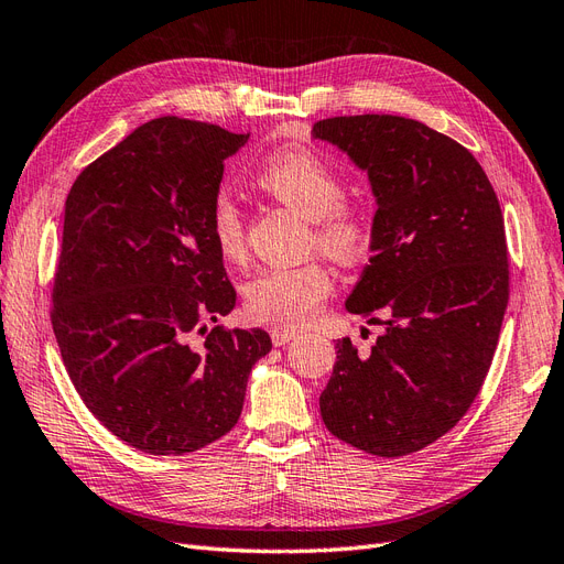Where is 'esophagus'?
<instances>
[{"label":"esophagus","instance_id":"34e87169","mask_svg":"<svg viewBox=\"0 0 564 564\" xmlns=\"http://www.w3.org/2000/svg\"><path fill=\"white\" fill-rule=\"evenodd\" d=\"M270 336H272V344H275V346H286L289 340H294L299 336V332H294V329H272Z\"/></svg>","mask_w":564,"mask_h":564}]
</instances>
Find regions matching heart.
I'll use <instances>...</instances> for the list:
<instances>
[{
    "label": "heart",
    "mask_w": 564,
    "mask_h": 564,
    "mask_svg": "<svg viewBox=\"0 0 564 564\" xmlns=\"http://www.w3.org/2000/svg\"><path fill=\"white\" fill-rule=\"evenodd\" d=\"M256 185L284 207L311 220L308 247L336 263L360 261L371 242V218L362 204L346 197V181L338 169L308 148L272 152L253 172ZM212 242L226 261L247 256V230L240 204L218 191L209 207ZM334 289L332 272L319 261L272 265L245 286V311L278 329H299L317 317Z\"/></svg>",
    "instance_id": "obj_1"
}]
</instances>
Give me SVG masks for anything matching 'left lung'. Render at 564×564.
<instances>
[{
	"instance_id": "obj_1",
	"label": "left lung",
	"mask_w": 564,
	"mask_h": 564,
	"mask_svg": "<svg viewBox=\"0 0 564 564\" xmlns=\"http://www.w3.org/2000/svg\"><path fill=\"white\" fill-rule=\"evenodd\" d=\"M313 135L369 174L373 253L346 308L386 327L369 352L338 340L319 414L367 454H414L468 412L497 350L510 280L499 199L464 145L416 119L329 117Z\"/></svg>"
}]
</instances>
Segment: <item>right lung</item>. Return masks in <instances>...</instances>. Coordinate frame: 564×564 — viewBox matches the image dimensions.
<instances>
[{
  "instance_id": "obj_1",
  "label": "right lung",
  "mask_w": 564,
  "mask_h": 564,
  "mask_svg": "<svg viewBox=\"0 0 564 564\" xmlns=\"http://www.w3.org/2000/svg\"><path fill=\"white\" fill-rule=\"evenodd\" d=\"M249 133L150 119L77 176L65 199L51 324L89 412L127 445L181 456L242 414L263 329L216 324L235 308L209 207ZM202 333L199 347L192 336Z\"/></svg>"
}]
</instances>
